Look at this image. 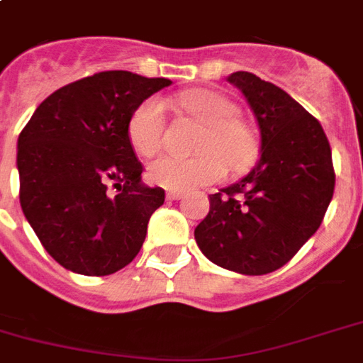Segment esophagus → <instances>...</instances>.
Returning <instances> with one entry per match:
<instances>
[{
	"mask_svg": "<svg viewBox=\"0 0 363 363\" xmlns=\"http://www.w3.org/2000/svg\"><path fill=\"white\" fill-rule=\"evenodd\" d=\"M167 200H181L184 198V192H179V190H167Z\"/></svg>",
	"mask_w": 363,
	"mask_h": 363,
	"instance_id": "1",
	"label": "esophagus"
}]
</instances>
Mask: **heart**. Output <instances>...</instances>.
I'll return each instance as SVG.
<instances>
[{"instance_id":"b5f03b06","label":"heart","mask_w":363,"mask_h":363,"mask_svg":"<svg viewBox=\"0 0 363 363\" xmlns=\"http://www.w3.org/2000/svg\"><path fill=\"white\" fill-rule=\"evenodd\" d=\"M179 106L206 123L200 147L203 152L182 157L163 154L147 165L150 181L169 190H190L221 179L227 165L233 171L248 169L257 157L254 130L238 117V107L211 90H190L179 96ZM165 130V109L160 99L147 98L128 119V140L136 154L150 157L160 152Z\"/></svg>"}]
</instances>
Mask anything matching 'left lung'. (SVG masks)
<instances>
[{
	"mask_svg": "<svg viewBox=\"0 0 363 363\" xmlns=\"http://www.w3.org/2000/svg\"><path fill=\"white\" fill-rule=\"evenodd\" d=\"M229 82L254 111L262 154L244 179L209 196L194 238L223 269L265 275L291 262L323 221L335 190L331 146L319 121L279 86L246 71Z\"/></svg>",
	"mask_w": 363,
	"mask_h": 363,
	"instance_id": "left-lung-1",
	"label": "left lung"
}]
</instances>
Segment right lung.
Listing matches in <instances>:
<instances>
[{"label": "right lung", "instance_id": "add662e5", "mask_svg": "<svg viewBox=\"0 0 363 363\" xmlns=\"http://www.w3.org/2000/svg\"><path fill=\"white\" fill-rule=\"evenodd\" d=\"M169 84L128 71L96 72L48 96L18 134L21 208L65 269L104 277L140 252L165 190L142 184L127 127L134 109Z\"/></svg>", "mask_w": 363, "mask_h": 363}]
</instances>
